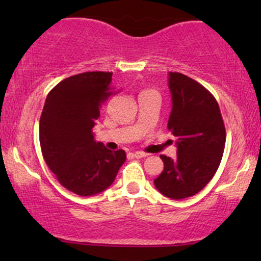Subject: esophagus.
Returning a JSON list of instances; mask_svg holds the SVG:
<instances>
[{
	"label": "esophagus",
	"instance_id": "1",
	"mask_svg": "<svg viewBox=\"0 0 261 261\" xmlns=\"http://www.w3.org/2000/svg\"><path fill=\"white\" fill-rule=\"evenodd\" d=\"M133 155H134V157H136V158H143V157H147L148 153H145V152L136 151V152H134Z\"/></svg>",
	"mask_w": 261,
	"mask_h": 261
}]
</instances>
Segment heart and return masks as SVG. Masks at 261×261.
<instances>
[{"instance_id": "b5f03b06", "label": "heart", "mask_w": 261, "mask_h": 261, "mask_svg": "<svg viewBox=\"0 0 261 261\" xmlns=\"http://www.w3.org/2000/svg\"><path fill=\"white\" fill-rule=\"evenodd\" d=\"M143 92H153V91H151V89H145V91H143Z\"/></svg>"}]
</instances>
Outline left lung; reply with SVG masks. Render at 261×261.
I'll use <instances>...</instances> for the list:
<instances>
[{
	"label": "left lung",
	"instance_id": "left-lung-1",
	"mask_svg": "<svg viewBox=\"0 0 261 261\" xmlns=\"http://www.w3.org/2000/svg\"><path fill=\"white\" fill-rule=\"evenodd\" d=\"M172 112L168 130L176 137V158L161 155L164 169L154 187L164 196L185 199L214 178L222 160L226 128L214 95L195 80L169 72Z\"/></svg>",
	"mask_w": 261,
	"mask_h": 261
}]
</instances>
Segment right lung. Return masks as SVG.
<instances>
[{
    "instance_id": "1",
    "label": "right lung",
    "mask_w": 261,
    "mask_h": 261,
    "mask_svg": "<svg viewBox=\"0 0 261 261\" xmlns=\"http://www.w3.org/2000/svg\"><path fill=\"white\" fill-rule=\"evenodd\" d=\"M113 72L65 79L47 94L39 122L41 153L62 187L80 196L104 191L126 160L122 149L95 142L92 128L112 92Z\"/></svg>"
}]
</instances>
